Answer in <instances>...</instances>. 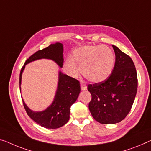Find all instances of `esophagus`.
Masks as SVG:
<instances>
[{"mask_svg": "<svg viewBox=\"0 0 151 151\" xmlns=\"http://www.w3.org/2000/svg\"><path fill=\"white\" fill-rule=\"evenodd\" d=\"M80 86H81V89L82 90H87V86L83 83H80Z\"/></svg>", "mask_w": 151, "mask_h": 151, "instance_id": "34e87169", "label": "esophagus"}]
</instances>
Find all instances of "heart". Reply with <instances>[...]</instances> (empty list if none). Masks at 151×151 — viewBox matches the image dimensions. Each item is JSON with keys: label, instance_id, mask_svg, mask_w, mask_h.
Segmentation results:
<instances>
[{"label": "heart", "instance_id": "obj_1", "mask_svg": "<svg viewBox=\"0 0 151 151\" xmlns=\"http://www.w3.org/2000/svg\"><path fill=\"white\" fill-rule=\"evenodd\" d=\"M77 64L81 73L92 82H101L109 77L115 64L112 50L105 45L84 46L73 50L72 58H67L63 67L71 77L78 74Z\"/></svg>", "mask_w": 151, "mask_h": 151}]
</instances>
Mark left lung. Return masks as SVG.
<instances>
[{"label": "left lung", "instance_id": "1", "mask_svg": "<svg viewBox=\"0 0 151 151\" xmlns=\"http://www.w3.org/2000/svg\"><path fill=\"white\" fill-rule=\"evenodd\" d=\"M112 46L115 54L112 73L103 82L88 86L92 95L89 110L102 124L122 121L130 111L137 92V73L133 61L117 46Z\"/></svg>", "mask_w": 151, "mask_h": 151}]
</instances>
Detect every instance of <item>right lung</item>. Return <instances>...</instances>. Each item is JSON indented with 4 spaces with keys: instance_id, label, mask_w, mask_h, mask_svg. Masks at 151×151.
Here are the masks:
<instances>
[{
    "instance_id": "add662e5",
    "label": "right lung",
    "mask_w": 151,
    "mask_h": 151,
    "mask_svg": "<svg viewBox=\"0 0 151 151\" xmlns=\"http://www.w3.org/2000/svg\"><path fill=\"white\" fill-rule=\"evenodd\" d=\"M46 59L55 61L62 68L63 63V45L60 42L51 44L29 57L21 70L19 88L21 90L22 73L27 64L36 60ZM79 81L68 75L59 72L58 85L52 103L44 111H34L30 109L22 99L25 111L29 117L42 127L56 129L67 124L69 119L70 107L75 103L80 92Z\"/></svg>"
}]
</instances>
